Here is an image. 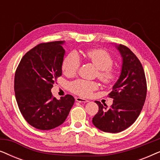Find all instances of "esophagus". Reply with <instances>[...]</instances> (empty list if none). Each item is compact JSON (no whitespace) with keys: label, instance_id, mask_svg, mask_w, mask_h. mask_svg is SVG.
I'll use <instances>...</instances> for the list:
<instances>
[{"label":"esophagus","instance_id":"esophagus-1","mask_svg":"<svg viewBox=\"0 0 160 160\" xmlns=\"http://www.w3.org/2000/svg\"><path fill=\"white\" fill-rule=\"evenodd\" d=\"M76 100L77 102H89L88 100L84 99V98H78V97H76Z\"/></svg>","mask_w":160,"mask_h":160}]
</instances>
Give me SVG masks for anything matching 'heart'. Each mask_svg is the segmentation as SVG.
<instances>
[{"mask_svg": "<svg viewBox=\"0 0 160 160\" xmlns=\"http://www.w3.org/2000/svg\"><path fill=\"white\" fill-rule=\"evenodd\" d=\"M87 60L97 68L98 78L102 83L110 84L116 80L117 71L112 66L113 58L106 49H92L85 52ZM81 61L79 57L75 52H71L65 58L62 63V71L68 77L73 76L79 69ZM98 88V84L95 82L78 79L69 84V89L76 95L88 97L93 91Z\"/></svg>", "mask_w": 160, "mask_h": 160, "instance_id": "b5f03b06", "label": "heart"}]
</instances>
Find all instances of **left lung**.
<instances>
[{"mask_svg":"<svg viewBox=\"0 0 160 160\" xmlns=\"http://www.w3.org/2000/svg\"><path fill=\"white\" fill-rule=\"evenodd\" d=\"M117 47L123 63L119 78L108 95L113 99V104L108 108L106 104L95 101L99 110L92 118L96 128L111 133L122 132L134 123L143 108L147 92L145 73L138 58L126 46Z\"/></svg>","mask_w":160,"mask_h":160,"instance_id":"obj_1","label":"left lung"}]
</instances>
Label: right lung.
I'll return each mask as SVG.
<instances>
[{"label": "right lung", "instance_id": "obj_1", "mask_svg": "<svg viewBox=\"0 0 160 160\" xmlns=\"http://www.w3.org/2000/svg\"><path fill=\"white\" fill-rule=\"evenodd\" d=\"M64 41L41 43L22 57L15 72L14 92L26 122L41 130L62 124L74 103L71 95L57 100L51 89L62 76Z\"/></svg>", "mask_w": 160, "mask_h": 160}]
</instances>
